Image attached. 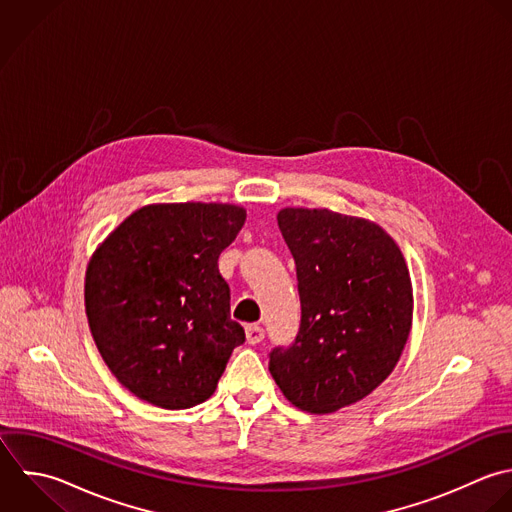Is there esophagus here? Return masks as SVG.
<instances>
[{
    "label": "esophagus",
    "instance_id": "obj_1",
    "mask_svg": "<svg viewBox=\"0 0 512 512\" xmlns=\"http://www.w3.org/2000/svg\"><path fill=\"white\" fill-rule=\"evenodd\" d=\"M245 333H247V341H249L251 345H257V343H261V341L265 339V329H263L261 325H257V323L247 325V327H245Z\"/></svg>",
    "mask_w": 512,
    "mask_h": 512
}]
</instances>
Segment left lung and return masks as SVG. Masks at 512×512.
<instances>
[{"mask_svg":"<svg viewBox=\"0 0 512 512\" xmlns=\"http://www.w3.org/2000/svg\"><path fill=\"white\" fill-rule=\"evenodd\" d=\"M295 259L301 323L269 371L301 411L335 413L395 369L413 321V287L399 245L377 223L329 209L277 215Z\"/></svg>","mask_w":512,"mask_h":512,"instance_id":"left-lung-1","label":"left lung"}]
</instances>
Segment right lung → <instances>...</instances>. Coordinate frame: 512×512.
Masks as SVG:
<instances>
[{
	"label": "right lung",
	"mask_w": 512,
	"mask_h": 512,
	"mask_svg": "<svg viewBox=\"0 0 512 512\" xmlns=\"http://www.w3.org/2000/svg\"><path fill=\"white\" fill-rule=\"evenodd\" d=\"M227 203H159L131 213L93 253L85 313L117 381L161 409L207 401L243 327L219 255L245 225Z\"/></svg>",
	"instance_id": "add662e5"
}]
</instances>
